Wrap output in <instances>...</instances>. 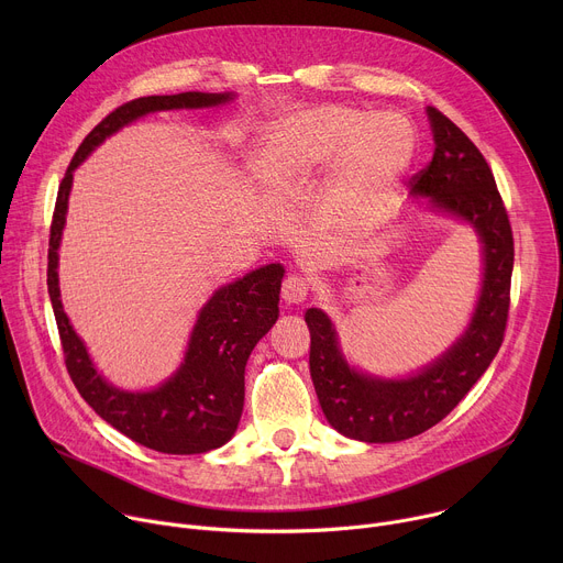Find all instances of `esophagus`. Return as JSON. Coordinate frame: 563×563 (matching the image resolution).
<instances>
[{"mask_svg": "<svg viewBox=\"0 0 563 563\" xmlns=\"http://www.w3.org/2000/svg\"><path fill=\"white\" fill-rule=\"evenodd\" d=\"M309 294V280L300 274H291L283 280V300L287 305H298L307 298Z\"/></svg>", "mask_w": 563, "mask_h": 563, "instance_id": "obj_1", "label": "esophagus"}]
</instances>
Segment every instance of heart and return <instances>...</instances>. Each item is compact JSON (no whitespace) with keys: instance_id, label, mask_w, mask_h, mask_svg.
<instances>
[{"instance_id":"obj_1","label":"heart","mask_w":563,"mask_h":563,"mask_svg":"<svg viewBox=\"0 0 563 563\" xmlns=\"http://www.w3.org/2000/svg\"><path fill=\"white\" fill-rule=\"evenodd\" d=\"M410 155L412 131L400 118L323 104L267 126L254 144L252 169L267 189L291 191L341 165L345 189L361 194L391 183Z\"/></svg>"}]
</instances>
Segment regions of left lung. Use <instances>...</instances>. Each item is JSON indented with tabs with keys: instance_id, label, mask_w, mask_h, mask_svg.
Segmentation results:
<instances>
[{
	"instance_id": "8db88e82",
	"label": "left lung",
	"mask_w": 563,
	"mask_h": 563,
	"mask_svg": "<svg viewBox=\"0 0 563 563\" xmlns=\"http://www.w3.org/2000/svg\"><path fill=\"white\" fill-rule=\"evenodd\" d=\"M432 163L412 176L410 194L430 209L467 222L484 254V280L465 332L437 361L404 378L352 367L323 309H307L309 372L330 426L363 443L412 439L445 419L497 356L510 307L515 240L495 176L474 142L439 109L428 107Z\"/></svg>"
}]
</instances>
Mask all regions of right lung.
<instances>
[{"label":"right lung","instance_id":"add662e5","mask_svg":"<svg viewBox=\"0 0 563 563\" xmlns=\"http://www.w3.org/2000/svg\"><path fill=\"white\" fill-rule=\"evenodd\" d=\"M233 93L187 91L131 100L109 113L75 151L57 191L48 240V296L53 302L66 369L87 404L131 441L165 454H202L224 445L243 415L245 365L256 343L278 320L285 269L272 263L220 289L200 309L180 367L155 389L126 391L96 369L87 345L68 323L59 300V243L73 172L109 135L142 115L172 109H207L231 102Z\"/></svg>","mask_w":563,"mask_h":563}]
</instances>
